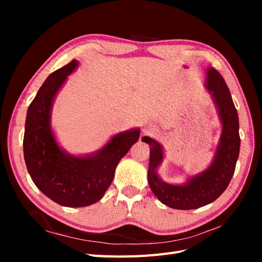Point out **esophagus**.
I'll return each instance as SVG.
<instances>
[{"instance_id":"obj_1","label":"esophagus","mask_w":262,"mask_h":262,"mask_svg":"<svg viewBox=\"0 0 262 262\" xmlns=\"http://www.w3.org/2000/svg\"><path fill=\"white\" fill-rule=\"evenodd\" d=\"M155 131H156V128H155V125L153 124V123H150V122H146V123H144V125H143V129H142V133L144 134H153V133H155Z\"/></svg>"}]
</instances>
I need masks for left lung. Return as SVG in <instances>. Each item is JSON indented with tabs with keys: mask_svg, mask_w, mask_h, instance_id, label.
Instances as JSON below:
<instances>
[{
	"mask_svg": "<svg viewBox=\"0 0 262 262\" xmlns=\"http://www.w3.org/2000/svg\"><path fill=\"white\" fill-rule=\"evenodd\" d=\"M205 89L211 94L222 125L221 137L210 165L196 175L189 176L181 184H169L158 175L164 161L163 145L148 137L142 141L149 145L147 180L153 193L171 209L193 210L215 201L231 181L239 155V121L231 93L224 78L214 68L205 72Z\"/></svg>",
	"mask_w": 262,
	"mask_h": 262,
	"instance_id": "1",
	"label": "left lung"
}]
</instances>
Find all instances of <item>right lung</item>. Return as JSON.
I'll list each match as a JSON object with an SVG mask.
<instances>
[{
  "mask_svg": "<svg viewBox=\"0 0 262 262\" xmlns=\"http://www.w3.org/2000/svg\"><path fill=\"white\" fill-rule=\"evenodd\" d=\"M78 67V61L51 73L28 107L24 158L34 184L52 201L63 207L82 208L96 203L112 185L121 158L140 138L133 128L112 137L101 148L73 155L63 148L51 126L52 106L58 93Z\"/></svg>",
  "mask_w": 262,
  "mask_h": 262,
  "instance_id": "1",
  "label": "right lung"
}]
</instances>
